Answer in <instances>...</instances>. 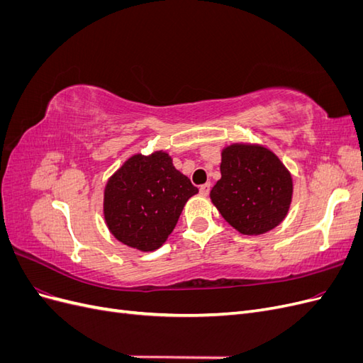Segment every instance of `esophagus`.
<instances>
[{"mask_svg":"<svg viewBox=\"0 0 363 363\" xmlns=\"http://www.w3.org/2000/svg\"><path fill=\"white\" fill-rule=\"evenodd\" d=\"M208 191H211V183H206V184L200 186V195L201 196H207Z\"/></svg>","mask_w":363,"mask_h":363,"instance_id":"1","label":"esophagus"}]
</instances>
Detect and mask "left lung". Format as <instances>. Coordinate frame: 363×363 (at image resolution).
Wrapping results in <instances>:
<instances>
[{
    "label": "left lung",
    "instance_id": "1",
    "mask_svg": "<svg viewBox=\"0 0 363 363\" xmlns=\"http://www.w3.org/2000/svg\"><path fill=\"white\" fill-rule=\"evenodd\" d=\"M221 179L211 200L239 233L257 236L276 228L292 203V175L265 145L235 142L221 151Z\"/></svg>",
    "mask_w": 363,
    "mask_h": 363
}]
</instances>
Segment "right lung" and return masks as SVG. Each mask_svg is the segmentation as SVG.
Returning a JSON list of instances; mask_svg holds the SVG:
<instances>
[{"label":"right lung","mask_w":363,"mask_h":363,"mask_svg":"<svg viewBox=\"0 0 363 363\" xmlns=\"http://www.w3.org/2000/svg\"><path fill=\"white\" fill-rule=\"evenodd\" d=\"M199 189L175 169L167 151L130 156L104 186L103 215L119 242L155 251L177 224L184 204Z\"/></svg>","instance_id":"right-lung-1"}]
</instances>
